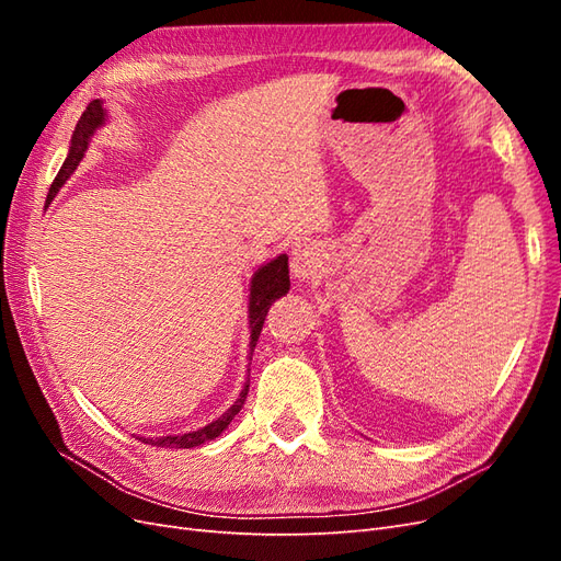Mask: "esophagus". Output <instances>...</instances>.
<instances>
[{"label": "esophagus", "instance_id": "esophagus-1", "mask_svg": "<svg viewBox=\"0 0 561 561\" xmlns=\"http://www.w3.org/2000/svg\"><path fill=\"white\" fill-rule=\"evenodd\" d=\"M320 266H322V250L316 243H299L293 250L290 257V271L295 280L299 283H311L320 278Z\"/></svg>", "mask_w": 561, "mask_h": 561}]
</instances>
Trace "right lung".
I'll use <instances>...</instances> for the list:
<instances>
[{"label":"right lung","mask_w":561,"mask_h":561,"mask_svg":"<svg viewBox=\"0 0 561 561\" xmlns=\"http://www.w3.org/2000/svg\"><path fill=\"white\" fill-rule=\"evenodd\" d=\"M105 122H107V110L103 105V100H93V103L87 107V112L81 114L79 124L72 133L70 151H67L65 163L60 165V171H58L54 184H50L48 196H46V206L58 196L60 186L72 178V173L77 171V165L81 163V159L87 157V149L91 145V138L95 135V130L103 128ZM287 290H290V268H287V254H278V257L262 264L252 274L250 297H248L250 355H252L254 346H257V339H260V332L264 328V320H266L271 304L280 299L283 295H287ZM248 388H250V379H245L241 396L236 398V402L229 407V410L222 416H217L213 423H208V426H203V428L192 431V433H184V435H165V437H147V439L142 437V443L154 445V447H175V449H192V447H201L203 443H210V439H215L219 433H222L231 423V419L241 412V407H243L245 396H248Z\"/></svg>","instance_id":"right-lung-1"}]
</instances>
